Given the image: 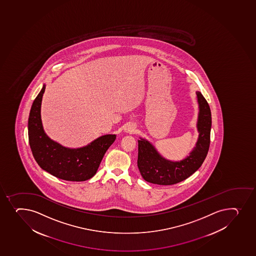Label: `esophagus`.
Segmentation results:
<instances>
[{
    "label": "esophagus",
    "instance_id": "obj_1",
    "mask_svg": "<svg viewBox=\"0 0 256 256\" xmlns=\"http://www.w3.org/2000/svg\"><path fill=\"white\" fill-rule=\"evenodd\" d=\"M135 131V126L134 125H128L126 128H125V132L132 134Z\"/></svg>",
    "mask_w": 256,
    "mask_h": 256
}]
</instances>
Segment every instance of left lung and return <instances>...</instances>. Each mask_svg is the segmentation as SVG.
<instances>
[{
    "label": "left lung",
    "instance_id": "1",
    "mask_svg": "<svg viewBox=\"0 0 256 256\" xmlns=\"http://www.w3.org/2000/svg\"><path fill=\"white\" fill-rule=\"evenodd\" d=\"M196 96L199 105L196 124L199 136L190 156L180 161L168 160L160 154L151 142L142 138L138 140V167L146 182L163 186L176 184L195 173L205 160L210 146L211 110L200 92H196Z\"/></svg>",
    "mask_w": 256,
    "mask_h": 256
}]
</instances>
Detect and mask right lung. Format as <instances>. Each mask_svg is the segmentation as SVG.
<instances>
[{"mask_svg":"<svg viewBox=\"0 0 256 256\" xmlns=\"http://www.w3.org/2000/svg\"><path fill=\"white\" fill-rule=\"evenodd\" d=\"M45 84L32 102L28 118V141L38 164L54 176L84 182L95 176L106 151L116 140V135L99 137L79 148L64 147L48 137L41 120V102Z\"/></svg>","mask_w":256,"mask_h":256,"instance_id":"obj_1","label":"right lung"}]
</instances>
